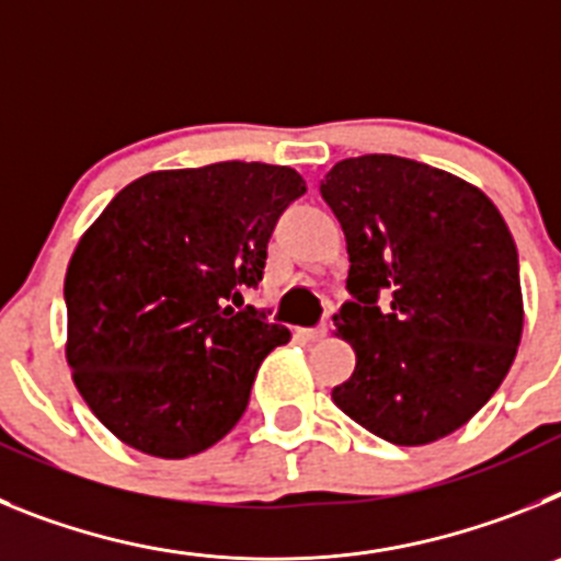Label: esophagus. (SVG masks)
<instances>
[{
    "label": "esophagus",
    "instance_id": "34e87169",
    "mask_svg": "<svg viewBox=\"0 0 561 561\" xmlns=\"http://www.w3.org/2000/svg\"><path fill=\"white\" fill-rule=\"evenodd\" d=\"M297 334L309 342H320V340H325V334H329V325L323 323V325H317V329H297Z\"/></svg>",
    "mask_w": 561,
    "mask_h": 561
}]
</instances>
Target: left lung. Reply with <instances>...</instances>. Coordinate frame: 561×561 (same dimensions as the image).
<instances>
[{
	"mask_svg": "<svg viewBox=\"0 0 561 561\" xmlns=\"http://www.w3.org/2000/svg\"><path fill=\"white\" fill-rule=\"evenodd\" d=\"M320 193L345 232L354 295L334 325L356 368L331 399L399 447L447 438L492 399L517 356L512 230L480 187L393 153L336 162Z\"/></svg>",
	"mask_w": 561,
	"mask_h": 561,
	"instance_id": "8db88e82",
	"label": "left lung"
}]
</instances>
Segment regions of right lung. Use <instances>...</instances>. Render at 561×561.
Instances as JSON below:
<instances>
[{
    "label": "right lung",
    "mask_w": 561,
    "mask_h": 561,
    "mask_svg": "<svg viewBox=\"0 0 561 561\" xmlns=\"http://www.w3.org/2000/svg\"><path fill=\"white\" fill-rule=\"evenodd\" d=\"M304 193L295 168L264 162L151 171L83 232L64 277L67 362L114 438L180 460L236 427L291 334L230 300L257 286L277 216Z\"/></svg>",
    "instance_id": "obj_1"
}]
</instances>
